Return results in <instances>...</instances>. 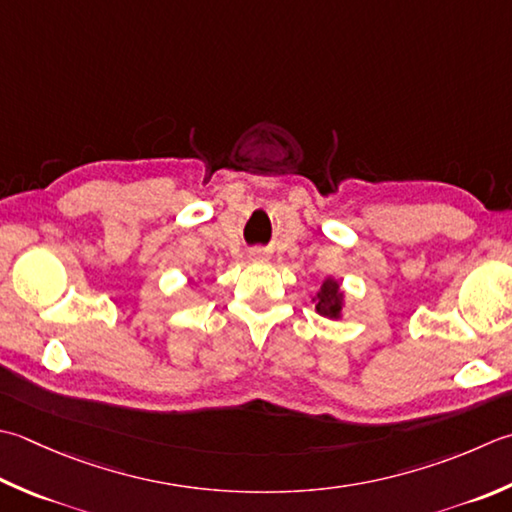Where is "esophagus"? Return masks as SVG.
Here are the masks:
<instances>
[{
    "label": "esophagus",
    "mask_w": 512,
    "mask_h": 512,
    "mask_svg": "<svg viewBox=\"0 0 512 512\" xmlns=\"http://www.w3.org/2000/svg\"><path fill=\"white\" fill-rule=\"evenodd\" d=\"M253 257H255V259H266L268 255H266V253H262V250H255Z\"/></svg>",
    "instance_id": "1"
}]
</instances>
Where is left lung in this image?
<instances>
[{
	"mask_svg": "<svg viewBox=\"0 0 512 512\" xmlns=\"http://www.w3.org/2000/svg\"><path fill=\"white\" fill-rule=\"evenodd\" d=\"M339 310H342V293H339L337 282H324L322 293L317 299V313L324 317H339Z\"/></svg>",
	"mask_w": 512,
	"mask_h": 512,
	"instance_id": "1",
	"label": "left lung"
}]
</instances>
